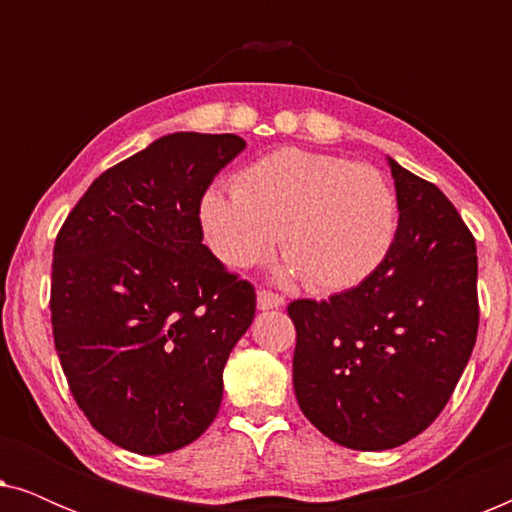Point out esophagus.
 I'll list each match as a JSON object with an SVG mask.
<instances>
[{"instance_id":"34e87169","label":"esophagus","mask_w":512,"mask_h":512,"mask_svg":"<svg viewBox=\"0 0 512 512\" xmlns=\"http://www.w3.org/2000/svg\"><path fill=\"white\" fill-rule=\"evenodd\" d=\"M256 307H258V310H261V312H265V310H277V307H284V298L277 296V293H270V291H258Z\"/></svg>"}]
</instances>
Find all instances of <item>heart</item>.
<instances>
[{"label": "heart", "mask_w": 512, "mask_h": 512, "mask_svg": "<svg viewBox=\"0 0 512 512\" xmlns=\"http://www.w3.org/2000/svg\"><path fill=\"white\" fill-rule=\"evenodd\" d=\"M209 247L230 268H249L275 249L284 277L307 289L345 291L373 275L396 237L394 188L370 165L286 146L240 170L233 193L200 200Z\"/></svg>", "instance_id": "1"}]
</instances>
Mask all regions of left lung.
<instances>
[{
    "instance_id": "8db88e82",
    "label": "left lung",
    "mask_w": 512,
    "mask_h": 512,
    "mask_svg": "<svg viewBox=\"0 0 512 512\" xmlns=\"http://www.w3.org/2000/svg\"><path fill=\"white\" fill-rule=\"evenodd\" d=\"M398 228L373 275L296 300L293 389L303 415L349 450H391L450 401L478 338L475 240L438 186L387 156Z\"/></svg>"
}]
</instances>
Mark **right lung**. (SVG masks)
Wrapping results in <instances>:
<instances>
[{
    "instance_id": "obj_1",
    "label": "right lung",
    "mask_w": 512,
    "mask_h": 512,
    "mask_svg": "<svg viewBox=\"0 0 512 512\" xmlns=\"http://www.w3.org/2000/svg\"><path fill=\"white\" fill-rule=\"evenodd\" d=\"M237 135L172 132L100 174L53 249L51 321L88 422L167 454L214 422L223 366L256 293L202 244L200 200L244 151Z\"/></svg>"
}]
</instances>
